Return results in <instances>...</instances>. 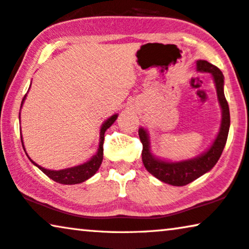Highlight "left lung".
Returning <instances> with one entry per match:
<instances>
[{
    "label": "left lung",
    "mask_w": 249,
    "mask_h": 249,
    "mask_svg": "<svg viewBox=\"0 0 249 249\" xmlns=\"http://www.w3.org/2000/svg\"><path fill=\"white\" fill-rule=\"evenodd\" d=\"M196 71L206 72L212 75L213 81L218 94V100L221 107V124L218 135L210 148L195 158L180 160V161H170L163 160L156 157L151 152L150 146V138L148 131L144 127L139 128V136L143 144L142 150V161L145 169L150 174L153 175L159 180L163 183L173 185V186H184L197 179L202 175H204L212 169L218 162L221 153L225 149L228 133L230 127V113L229 106L227 103L225 92H223V86H225V76L222 72L208 61L198 59L196 61Z\"/></svg>",
    "instance_id": "obj_1"
}]
</instances>
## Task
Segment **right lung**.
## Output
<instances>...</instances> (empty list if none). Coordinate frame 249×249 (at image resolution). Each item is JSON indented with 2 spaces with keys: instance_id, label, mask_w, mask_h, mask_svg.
<instances>
[{
  "instance_id": "add662e5",
  "label": "right lung",
  "mask_w": 249,
  "mask_h": 249,
  "mask_svg": "<svg viewBox=\"0 0 249 249\" xmlns=\"http://www.w3.org/2000/svg\"><path fill=\"white\" fill-rule=\"evenodd\" d=\"M27 93L26 96L23 97L22 103H21V107H22L23 101L26 100ZM118 114H114L113 116H110L108 120H106L101 125L100 127V136H99V146H98V150L96 152V155L91 157V158L87 161L85 163L79 164V166H74V167H70V168H65V169H61V170H51V169H46V168L39 166L37 164L35 161L31 160L28 156V153H26L28 158L33 162L35 166L39 168V169L43 171V173L53 179L56 183L59 184H64V185H74V184H80L83 183V181L89 179L90 177H92L94 174L97 173V170L99 169L101 162H103V158H104V149H103V144H104V139H105V132L107 131V128H109L111 125L114 124V122L117 120ZM21 142H22V146L23 150L26 151L23 145V141H22V135H21Z\"/></svg>"
}]
</instances>
